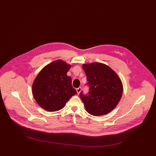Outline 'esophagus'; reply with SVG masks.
Wrapping results in <instances>:
<instances>
[{"label":"esophagus","instance_id":"esophagus-1","mask_svg":"<svg viewBox=\"0 0 156 156\" xmlns=\"http://www.w3.org/2000/svg\"><path fill=\"white\" fill-rule=\"evenodd\" d=\"M81 87H79V88H76V92H77V94H79L80 93V92H81Z\"/></svg>","mask_w":156,"mask_h":156}]
</instances>
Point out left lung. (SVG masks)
<instances>
[{"mask_svg":"<svg viewBox=\"0 0 156 156\" xmlns=\"http://www.w3.org/2000/svg\"><path fill=\"white\" fill-rule=\"evenodd\" d=\"M89 92L80 98L86 111L94 116L105 115L117 106L123 94V85L117 74L100 62L83 64Z\"/></svg>","mask_w":156,"mask_h":156,"instance_id":"1","label":"left lung"}]
</instances>
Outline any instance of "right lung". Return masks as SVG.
Returning <instances> with one entry per match:
<instances>
[{
  "instance_id": "1",
  "label": "right lung",
  "mask_w": 156,
  "mask_h": 156,
  "mask_svg": "<svg viewBox=\"0 0 156 156\" xmlns=\"http://www.w3.org/2000/svg\"><path fill=\"white\" fill-rule=\"evenodd\" d=\"M71 67V65L58 59L44 67L37 75L32 92L36 101L43 109L58 111L76 94L72 86L71 78L67 75Z\"/></svg>"
}]
</instances>
